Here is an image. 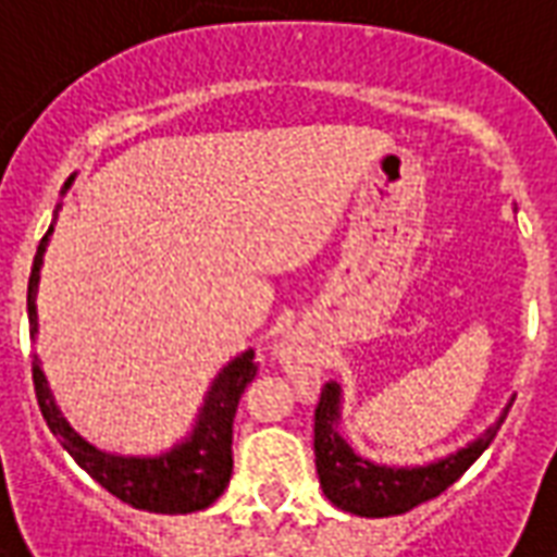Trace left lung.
I'll list each match as a JSON object with an SVG mask.
<instances>
[{"label": "left lung", "mask_w": 557, "mask_h": 557, "mask_svg": "<svg viewBox=\"0 0 557 557\" xmlns=\"http://www.w3.org/2000/svg\"><path fill=\"white\" fill-rule=\"evenodd\" d=\"M337 409L339 387L327 382L319 394V406H315V471H319V483L327 498L337 504L339 510H349L355 516H397L442 495L495 442V435L507 418V411H504L498 423L483 432L478 442H471L447 459H438L423 468H391L361 459L339 438V432L334 430Z\"/></svg>", "instance_id": "obj_1"}]
</instances>
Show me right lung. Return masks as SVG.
Wrapping results in <instances>:
<instances>
[{
	"mask_svg": "<svg viewBox=\"0 0 557 557\" xmlns=\"http://www.w3.org/2000/svg\"><path fill=\"white\" fill-rule=\"evenodd\" d=\"M71 184V178H67ZM65 184V190H67ZM53 226L38 244V253L32 262L29 274V334L38 331V313H35V292H38V274H41V259L47 238ZM259 373L253 351H244L242 358L223 370L208 391L206 409L199 414L194 435L178 447H172L163 456H113L91 447L86 438L67 426L62 411L55 409L50 387L44 379L38 358H32V382H35V397L41 406V414L55 438L62 442L67 454L77 459L79 466L89 471L91 478L101 483L103 490L113 492L119 502L131 504L137 510L148 513H194L206 510L214 504L230 486L232 478V423L238 411L244 387L250 385Z\"/></svg>",
	"mask_w": 557,
	"mask_h": 557,
	"instance_id": "obj_1",
	"label": "right lung"
}]
</instances>
